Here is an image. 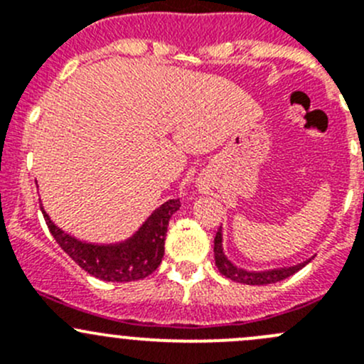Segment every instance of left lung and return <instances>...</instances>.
I'll return each mask as SVG.
<instances>
[{
  "label": "left lung",
  "instance_id": "obj_1",
  "mask_svg": "<svg viewBox=\"0 0 364 364\" xmlns=\"http://www.w3.org/2000/svg\"><path fill=\"white\" fill-rule=\"evenodd\" d=\"M310 262V259L304 262L296 264V266L289 267H274V269H264V271H252L243 269V267L236 266L229 257L223 252V234L222 227L218 229L215 236V264L218 267L220 273L223 277L230 278V280L237 282V284H247V285H267V284H277V282L285 280V278L292 277L297 273L301 267H304Z\"/></svg>",
  "mask_w": 364,
  "mask_h": 364
}]
</instances>
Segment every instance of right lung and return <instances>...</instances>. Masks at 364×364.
Wrapping results in <instances>:
<instances>
[{"mask_svg":"<svg viewBox=\"0 0 364 364\" xmlns=\"http://www.w3.org/2000/svg\"><path fill=\"white\" fill-rule=\"evenodd\" d=\"M179 199H168L156 208L130 237L116 243H90L65 232L43 209L50 234L73 262L104 282H135L149 277L164 257L168 220L179 209Z\"/></svg>","mask_w":364,"mask_h":364,"instance_id":"right-lung-1","label":"right lung"}]
</instances>
